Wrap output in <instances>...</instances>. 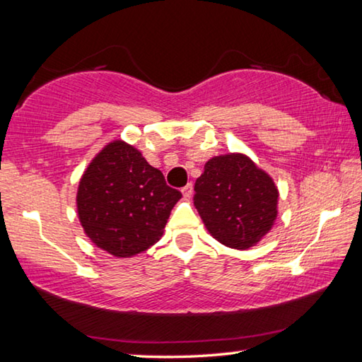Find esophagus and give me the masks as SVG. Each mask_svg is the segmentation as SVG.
<instances>
[{
	"instance_id": "1",
	"label": "esophagus",
	"mask_w": 362,
	"mask_h": 362,
	"mask_svg": "<svg viewBox=\"0 0 362 362\" xmlns=\"http://www.w3.org/2000/svg\"><path fill=\"white\" fill-rule=\"evenodd\" d=\"M182 194H183V198H189V196L193 194V185L192 183H188V185H185L182 188Z\"/></svg>"
}]
</instances>
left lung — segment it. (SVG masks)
Listing matches in <instances>:
<instances>
[{
	"label": "left lung",
	"mask_w": 362,
	"mask_h": 362,
	"mask_svg": "<svg viewBox=\"0 0 362 362\" xmlns=\"http://www.w3.org/2000/svg\"><path fill=\"white\" fill-rule=\"evenodd\" d=\"M278 188L243 153L214 156L194 183V207L207 231L226 247L246 250L273 228Z\"/></svg>",
	"instance_id": "1"
}]
</instances>
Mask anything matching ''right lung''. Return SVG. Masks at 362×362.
<instances>
[{"instance_id":"right-lung-1","label":"right lung","mask_w":362,"mask_h":362,"mask_svg":"<svg viewBox=\"0 0 362 362\" xmlns=\"http://www.w3.org/2000/svg\"><path fill=\"white\" fill-rule=\"evenodd\" d=\"M180 198L142 153L113 140L84 170L76 207L86 236L97 247L115 257H132L159 241Z\"/></svg>"}]
</instances>
